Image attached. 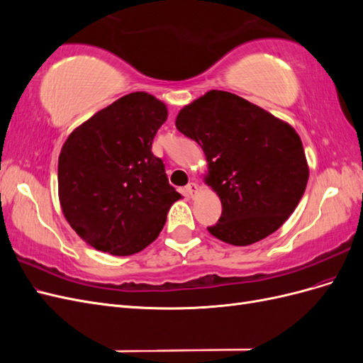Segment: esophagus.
Wrapping results in <instances>:
<instances>
[{
    "instance_id": "34e87169",
    "label": "esophagus",
    "mask_w": 363,
    "mask_h": 363,
    "mask_svg": "<svg viewBox=\"0 0 363 363\" xmlns=\"http://www.w3.org/2000/svg\"><path fill=\"white\" fill-rule=\"evenodd\" d=\"M186 194H188L189 196H195L196 194H199V184L191 182L188 186H186Z\"/></svg>"
}]
</instances>
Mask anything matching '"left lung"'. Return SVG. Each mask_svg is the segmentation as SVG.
Returning <instances> with one entry per match:
<instances>
[{"label":"left lung","instance_id":"left-lung-1","mask_svg":"<svg viewBox=\"0 0 363 363\" xmlns=\"http://www.w3.org/2000/svg\"><path fill=\"white\" fill-rule=\"evenodd\" d=\"M175 127L206 156L204 182L223 204L208 233L230 245L265 239L298 206L309 167L298 133L284 121L225 91L184 106Z\"/></svg>","mask_w":363,"mask_h":363}]
</instances>
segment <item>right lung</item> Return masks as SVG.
<instances>
[{
  "mask_svg": "<svg viewBox=\"0 0 363 363\" xmlns=\"http://www.w3.org/2000/svg\"><path fill=\"white\" fill-rule=\"evenodd\" d=\"M168 108L131 92L77 127L59 156V200L86 244L131 256L156 240L182 195L168 183L151 144Z\"/></svg>",
  "mask_w": 363,
  "mask_h": 363,
  "instance_id": "1",
  "label": "right lung"
}]
</instances>
